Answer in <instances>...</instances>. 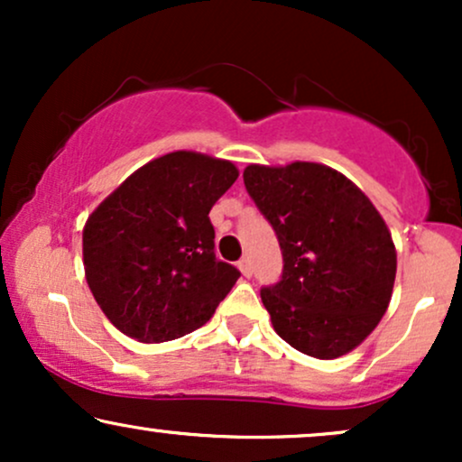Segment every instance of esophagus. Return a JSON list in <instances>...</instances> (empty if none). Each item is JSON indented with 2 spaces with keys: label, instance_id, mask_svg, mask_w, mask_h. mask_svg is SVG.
<instances>
[{
  "label": "esophagus",
  "instance_id": "34e87169",
  "mask_svg": "<svg viewBox=\"0 0 462 462\" xmlns=\"http://www.w3.org/2000/svg\"><path fill=\"white\" fill-rule=\"evenodd\" d=\"M238 269H241V273L245 275V278H252L254 269H252V261H249L247 256H245V258H241V261H238Z\"/></svg>",
  "mask_w": 462,
  "mask_h": 462
}]
</instances>
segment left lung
<instances>
[{"mask_svg":"<svg viewBox=\"0 0 462 462\" xmlns=\"http://www.w3.org/2000/svg\"><path fill=\"white\" fill-rule=\"evenodd\" d=\"M243 182L282 249V280L261 291L273 330L312 358L352 352L393 295L397 254L383 215L319 162L247 164Z\"/></svg>","mask_w":462,"mask_h":462,"instance_id":"left-lung-1","label":"left lung"}]
</instances>
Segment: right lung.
<instances>
[{
    "instance_id": "obj_1",
    "label": "right lung",
    "mask_w": 462,
    "mask_h": 462,
    "mask_svg": "<svg viewBox=\"0 0 462 462\" xmlns=\"http://www.w3.org/2000/svg\"><path fill=\"white\" fill-rule=\"evenodd\" d=\"M236 178L235 162L171 152L136 169L88 215L84 275L116 330L164 343L215 315L241 273L217 261L208 213Z\"/></svg>"
}]
</instances>
